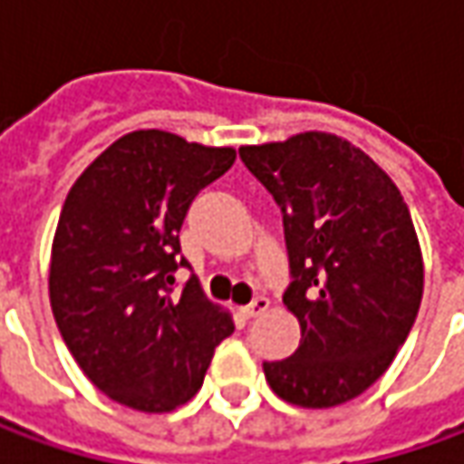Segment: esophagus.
I'll use <instances>...</instances> for the list:
<instances>
[{
  "mask_svg": "<svg viewBox=\"0 0 464 464\" xmlns=\"http://www.w3.org/2000/svg\"><path fill=\"white\" fill-rule=\"evenodd\" d=\"M268 307H271V302H268L266 296H258V299H253L247 307H242V314H245V317H260V314L268 312Z\"/></svg>",
  "mask_w": 464,
  "mask_h": 464,
  "instance_id": "1",
  "label": "esophagus"
}]
</instances>
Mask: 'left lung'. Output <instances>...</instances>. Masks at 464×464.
Segmentation results:
<instances>
[{
	"label": "left lung",
	"instance_id": "8db88e82",
	"mask_svg": "<svg viewBox=\"0 0 464 464\" xmlns=\"http://www.w3.org/2000/svg\"><path fill=\"white\" fill-rule=\"evenodd\" d=\"M284 214L299 348L263 372L281 401L333 408L392 364L423 296V256L392 178L351 141L304 131L240 147Z\"/></svg>",
	"mask_w": 464,
	"mask_h": 464
}]
</instances>
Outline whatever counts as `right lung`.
<instances>
[{
    "mask_svg": "<svg viewBox=\"0 0 464 464\" xmlns=\"http://www.w3.org/2000/svg\"><path fill=\"white\" fill-rule=\"evenodd\" d=\"M232 147L141 129L77 178L56 224L48 296L66 348L111 401L168 413L204 384L232 314L198 278L175 292L178 232L196 193L232 168Z\"/></svg>",
    "mask_w": 464,
    "mask_h": 464,
    "instance_id": "right-lung-1",
    "label": "right lung"
}]
</instances>
